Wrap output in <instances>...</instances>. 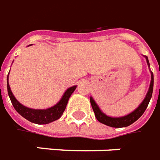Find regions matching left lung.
<instances>
[{"mask_svg":"<svg viewBox=\"0 0 160 160\" xmlns=\"http://www.w3.org/2000/svg\"><path fill=\"white\" fill-rule=\"evenodd\" d=\"M145 59H146L147 64L149 68V62L148 59V57L145 56ZM150 74H151V81H150V84H149V90L147 92L146 96H145V99L143 100V102L140 103L139 107L131 112L130 114L126 115V116H121V117H112V116H109L106 115L105 113L101 111L98 104L96 103L92 97H90V102L92 107L93 112L95 113L96 118L98 119V121L101 123L104 124L106 126H111V127H115V128H121V127H126V126H131V124L137 121L138 119L140 118V116H142L143 113L145 112L146 110L149 102L151 99L152 93H153V88H154V74L150 71Z\"/></svg>","mask_w":160,"mask_h":160,"instance_id":"8db88e82","label":"left lung"}]
</instances>
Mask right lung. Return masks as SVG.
Segmentation results:
<instances>
[{
  "instance_id": "obj_1",
  "label": "right lung",
  "mask_w": 160,
  "mask_h": 160,
  "mask_svg": "<svg viewBox=\"0 0 160 160\" xmlns=\"http://www.w3.org/2000/svg\"><path fill=\"white\" fill-rule=\"evenodd\" d=\"M8 78L9 74L7 76L8 95L15 111L24 118H25L32 123L38 124V125L48 124L59 119L65 111V108L67 107L69 98L77 88V86H72L71 88H68L67 90L64 92L59 102L53 107L47 108V109H32L29 107H25L24 105H22L16 100V98L13 95V93L11 90V88H10V85H9Z\"/></svg>"
}]
</instances>
